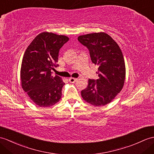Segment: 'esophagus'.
Returning a JSON list of instances; mask_svg holds the SVG:
<instances>
[{"mask_svg":"<svg viewBox=\"0 0 154 154\" xmlns=\"http://www.w3.org/2000/svg\"><path fill=\"white\" fill-rule=\"evenodd\" d=\"M77 81V79H75V78H72V77H71V78H69V81L70 82V83H75V82Z\"/></svg>","mask_w":154,"mask_h":154,"instance_id":"34e87169","label":"esophagus"}]
</instances>
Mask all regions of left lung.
<instances>
[{
	"instance_id": "left-lung-1",
	"label": "left lung",
	"mask_w": 154,
	"mask_h": 154,
	"mask_svg": "<svg viewBox=\"0 0 154 154\" xmlns=\"http://www.w3.org/2000/svg\"><path fill=\"white\" fill-rule=\"evenodd\" d=\"M78 41L88 50L92 63L98 66L99 78L89 79L81 91L86 102L95 106L108 104L122 89L125 79V64L116 42L105 33L81 35Z\"/></svg>"
}]
</instances>
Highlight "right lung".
Masks as SVG:
<instances>
[{"label": "right lung", "mask_w": 154, "mask_h": 154, "mask_svg": "<svg viewBox=\"0 0 154 154\" xmlns=\"http://www.w3.org/2000/svg\"><path fill=\"white\" fill-rule=\"evenodd\" d=\"M69 41L64 35L43 32L38 34L24 53L21 67V86L29 97L40 107L58 102L65 85L52 70L58 66L60 49Z\"/></svg>", "instance_id": "right-lung-1"}]
</instances>
